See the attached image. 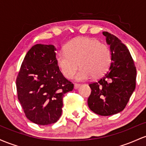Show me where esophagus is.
<instances>
[{"instance_id":"obj_1","label":"esophagus","mask_w":146,"mask_h":146,"mask_svg":"<svg viewBox=\"0 0 146 146\" xmlns=\"http://www.w3.org/2000/svg\"><path fill=\"white\" fill-rule=\"evenodd\" d=\"M79 86H80L79 83H75L74 88V89H77V88H79Z\"/></svg>"}]
</instances>
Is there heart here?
<instances>
[{"label":"heart","instance_id":"b5f03b06","mask_svg":"<svg viewBox=\"0 0 146 146\" xmlns=\"http://www.w3.org/2000/svg\"><path fill=\"white\" fill-rule=\"evenodd\" d=\"M111 62V52L106 44L89 37H79L67 45L65 52L56 56V63L67 78H72L77 71V81L92 76L98 78L106 72Z\"/></svg>","mask_w":146,"mask_h":146}]
</instances>
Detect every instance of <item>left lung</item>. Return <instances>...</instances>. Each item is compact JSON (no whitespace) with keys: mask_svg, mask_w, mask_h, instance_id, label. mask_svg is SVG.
Masks as SVG:
<instances>
[{"mask_svg":"<svg viewBox=\"0 0 146 146\" xmlns=\"http://www.w3.org/2000/svg\"><path fill=\"white\" fill-rule=\"evenodd\" d=\"M103 34L110 45L112 61L103 77L89 83L92 91L88 104L96 114L110 116L125 108L135 89L137 70L128 49L121 40L108 32Z\"/></svg>","mask_w":146,"mask_h":146,"instance_id":"1","label":"left lung"}]
</instances>
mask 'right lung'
Instances as JSON below:
<instances>
[{"instance_id": "1", "label": "right lung", "mask_w": 146, "mask_h": 146, "mask_svg": "<svg viewBox=\"0 0 146 146\" xmlns=\"http://www.w3.org/2000/svg\"><path fill=\"white\" fill-rule=\"evenodd\" d=\"M52 45L36 44L27 52L16 78L19 102L26 117L40 125L54 123L62 113L63 97L74 84L63 76Z\"/></svg>"}]
</instances>
